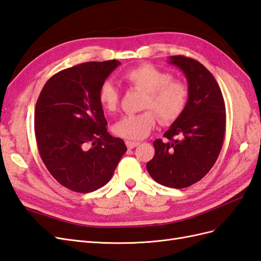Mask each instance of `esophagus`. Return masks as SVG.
Returning <instances> with one entry per match:
<instances>
[{
    "instance_id": "34e87169",
    "label": "esophagus",
    "mask_w": 261,
    "mask_h": 261,
    "mask_svg": "<svg viewBox=\"0 0 261 261\" xmlns=\"http://www.w3.org/2000/svg\"><path fill=\"white\" fill-rule=\"evenodd\" d=\"M139 145H140V143H138V141H130V140L126 141V146H127L128 149H133V148H135Z\"/></svg>"
}]
</instances>
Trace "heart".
<instances>
[{"mask_svg":"<svg viewBox=\"0 0 261 261\" xmlns=\"http://www.w3.org/2000/svg\"><path fill=\"white\" fill-rule=\"evenodd\" d=\"M123 80L130 87L146 92L143 109L139 114L124 116L114 125V133L118 137L128 140L146 138L156 124L159 115L162 123H172L184 112L188 100V86L179 80H173L168 72L152 64L143 63L128 69ZM100 105L106 111L114 112L120 103V91L110 81L101 84L98 91Z\"/></svg>","mask_w":261,"mask_h":261,"instance_id":"obj_1","label":"heart"}]
</instances>
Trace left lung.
I'll list each match as a JSON object with an SVG mask.
<instances>
[{"label": "left lung", "mask_w": 261, "mask_h": 261, "mask_svg": "<svg viewBox=\"0 0 261 261\" xmlns=\"http://www.w3.org/2000/svg\"><path fill=\"white\" fill-rule=\"evenodd\" d=\"M170 64L184 73L187 105L170 128L167 141H153L155 149L147 171L158 183L185 188L200 180L216 163L225 133V105L216 78L198 61L174 55Z\"/></svg>", "instance_id": "8db88e82"}]
</instances>
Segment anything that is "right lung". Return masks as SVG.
<instances>
[{
    "mask_svg": "<svg viewBox=\"0 0 261 261\" xmlns=\"http://www.w3.org/2000/svg\"><path fill=\"white\" fill-rule=\"evenodd\" d=\"M121 65L112 60L63 69L45 83L35 110V134L44 165L61 185L77 193L105 186L126 152L108 133L98 99L101 84Z\"/></svg>",
    "mask_w": 261,
    "mask_h": 261,
    "instance_id": "1",
    "label": "right lung"
}]
</instances>
